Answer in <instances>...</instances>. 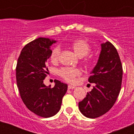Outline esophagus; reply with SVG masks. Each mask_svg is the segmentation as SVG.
Wrapping results in <instances>:
<instances>
[{
	"mask_svg": "<svg viewBox=\"0 0 134 134\" xmlns=\"http://www.w3.org/2000/svg\"><path fill=\"white\" fill-rule=\"evenodd\" d=\"M68 89H74V88H75V86H72V85H69L68 86Z\"/></svg>",
	"mask_w": 134,
	"mask_h": 134,
	"instance_id": "1",
	"label": "esophagus"
}]
</instances>
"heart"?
<instances>
[{
    "mask_svg": "<svg viewBox=\"0 0 134 134\" xmlns=\"http://www.w3.org/2000/svg\"><path fill=\"white\" fill-rule=\"evenodd\" d=\"M71 48L76 55L80 58H83L86 56L91 51V46L87 42L82 40H74L71 43ZM60 53V48L59 47H55L52 49L50 54V60L53 63H55L58 61L59 55ZM93 60L91 57L85 60V63L90 65L92 64ZM80 74V72L78 68H62L58 70V74L63 78L65 80L69 82H74L75 81L76 77Z\"/></svg>",
    "mask_w": 134,
    "mask_h": 134,
    "instance_id": "1",
    "label": "heart"
}]
</instances>
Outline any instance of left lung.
Here are the masks:
<instances>
[{
    "label": "left lung",
    "instance_id": "obj_1",
    "mask_svg": "<svg viewBox=\"0 0 134 134\" xmlns=\"http://www.w3.org/2000/svg\"><path fill=\"white\" fill-rule=\"evenodd\" d=\"M97 63L88 79L94 85L92 91L79 103V110L88 118H97L109 111L121 90L123 68L118 51L111 42L100 44Z\"/></svg>",
    "mask_w": 134,
    "mask_h": 134
}]
</instances>
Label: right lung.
<instances>
[{"label": "right lung", "instance_id": "add662e5", "mask_svg": "<svg viewBox=\"0 0 134 134\" xmlns=\"http://www.w3.org/2000/svg\"><path fill=\"white\" fill-rule=\"evenodd\" d=\"M57 41L40 37L21 50L16 67V79L20 95L26 107L42 118L55 115L60 109L68 85L58 80L51 88L43 83L48 74L46 63L50 58V48Z\"/></svg>", "mask_w": 134, "mask_h": 134}]
</instances>
